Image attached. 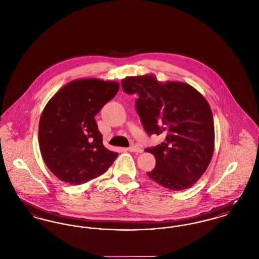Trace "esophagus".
<instances>
[{
  "mask_svg": "<svg viewBox=\"0 0 259 259\" xmlns=\"http://www.w3.org/2000/svg\"><path fill=\"white\" fill-rule=\"evenodd\" d=\"M126 150L130 151V152H136V153H141L142 152V149L140 147H138V146H136V145L130 146Z\"/></svg>",
  "mask_w": 259,
  "mask_h": 259,
  "instance_id": "1",
  "label": "esophagus"
}]
</instances>
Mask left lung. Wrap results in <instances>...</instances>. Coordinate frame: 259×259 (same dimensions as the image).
I'll list each match as a JSON object with an SVG mask.
<instances>
[{
	"label": "left lung",
	"mask_w": 259,
	"mask_h": 259,
	"mask_svg": "<svg viewBox=\"0 0 259 259\" xmlns=\"http://www.w3.org/2000/svg\"><path fill=\"white\" fill-rule=\"evenodd\" d=\"M121 87L138 95L136 108L147 135L164 138L145 149L156 159L147 176L169 190L190 189L206 171L214 151V122L206 99L190 84L163 83L151 74L127 76Z\"/></svg>",
	"instance_id": "left-lung-1"
}]
</instances>
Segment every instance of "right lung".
<instances>
[{
    "instance_id": "right-lung-1",
    "label": "right lung",
    "mask_w": 259,
    "mask_h": 259,
    "mask_svg": "<svg viewBox=\"0 0 259 259\" xmlns=\"http://www.w3.org/2000/svg\"><path fill=\"white\" fill-rule=\"evenodd\" d=\"M118 90L115 81L73 80L45 106L39 121L40 151L46 166L62 182L87 183L103 175L118 157L104 146L94 118Z\"/></svg>"
}]
</instances>
